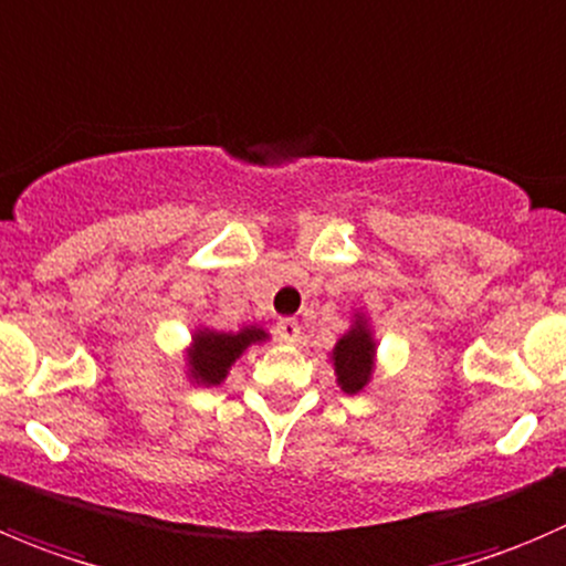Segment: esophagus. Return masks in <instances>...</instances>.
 <instances>
[{
	"label": "esophagus",
	"instance_id": "1",
	"mask_svg": "<svg viewBox=\"0 0 566 566\" xmlns=\"http://www.w3.org/2000/svg\"><path fill=\"white\" fill-rule=\"evenodd\" d=\"M276 334L282 343H298V337H301L298 321H293V317H282V321L276 323Z\"/></svg>",
	"mask_w": 566,
	"mask_h": 566
}]
</instances>
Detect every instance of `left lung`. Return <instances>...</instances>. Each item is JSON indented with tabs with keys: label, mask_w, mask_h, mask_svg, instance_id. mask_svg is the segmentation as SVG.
<instances>
[{
	"label": "left lung",
	"mask_w": 566,
	"mask_h": 566,
	"mask_svg": "<svg viewBox=\"0 0 566 566\" xmlns=\"http://www.w3.org/2000/svg\"><path fill=\"white\" fill-rule=\"evenodd\" d=\"M376 350L378 343L376 332L370 326V317L361 310H356L354 317H350L348 332L328 350V361H332L337 387L343 392L356 395L370 387L373 373H376Z\"/></svg>",
	"instance_id": "obj_1"
}]
</instances>
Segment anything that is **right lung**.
<instances>
[{"label": "right lung", "instance_id": "right-lung-1", "mask_svg": "<svg viewBox=\"0 0 566 566\" xmlns=\"http://www.w3.org/2000/svg\"><path fill=\"white\" fill-rule=\"evenodd\" d=\"M271 339L262 326H243L240 332H218L210 326H196L190 345L185 348V378L196 387H218L227 381L234 361L251 348Z\"/></svg>", "mask_w": 566, "mask_h": 566}]
</instances>
